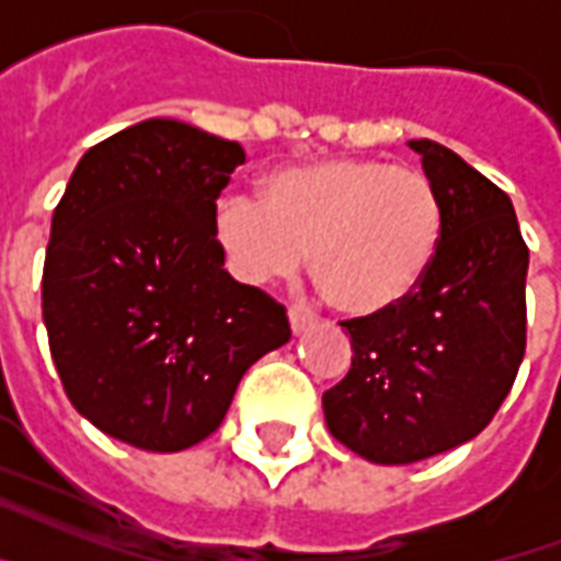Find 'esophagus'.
I'll return each instance as SVG.
<instances>
[{"mask_svg": "<svg viewBox=\"0 0 561 561\" xmlns=\"http://www.w3.org/2000/svg\"><path fill=\"white\" fill-rule=\"evenodd\" d=\"M288 320H290V332H294V337L308 332L311 323H314V317L306 314V311H299V308H288Z\"/></svg>", "mask_w": 561, "mask_h": 561, "instance_id": "obj_1", "label": "esophagus"}]
</instances>
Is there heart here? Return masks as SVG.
<instances>
[{"instance_id":"b5f03b06","label":"heart","mask_w":561,"mask_h":561,"mask_svg":"<svg viewBox=\"0 0 561 561\" xmlns=\"http://www.w3.org/2000/svg\"><path fill=\"white\" fill-rule=\"evenodd\" d=\"M443 227L431 178L373 157L279 169L264 197L229 192L215 206V238L238 279L294 276L311 250V271L350 317L404 306L434 267Z\"/></svg>"}]
</instances>
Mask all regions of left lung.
<instances>
[{"label":"left lung","instance_id":"8db88e82","mask_svg":"<svg viewBox=\"0 0 561 561\" xmlns=\"http://www.w3.org/2000/svg\"><path fill=\"white\" fill-rule=\"evenodd\" d=\"M408 145L443 201V244L404 306L343 323L352 369L323 392L334 439L378 466L474 439L513 390L527 346L530 250L513 201L451 148Z\"/></svg>","mask_w":561,"mask_h":561}]
</instances>
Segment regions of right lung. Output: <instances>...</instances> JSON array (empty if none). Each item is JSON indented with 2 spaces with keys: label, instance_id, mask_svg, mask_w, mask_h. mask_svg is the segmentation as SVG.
I'll return each instance as SVG.
<instances>
[{
  "label": "right lung",
  "instance_id": "add662e5",
  "mask_svg": "<svg viewBox=\"0 0 561 561\" xmlns=\"http://www.w3.org/2000/svg\"><path fill=\"white\" fill-rule=\"evenodd\" d=\"M244 148L145 118L83 153L51 215L43 323L75 410L142 451L218 431L238 381L290 341L285 308L224 271L215 206Z\"/></svg>",
  "mask_w": 561,
  "mask_h": 561
}]
</instances>
